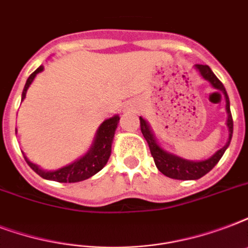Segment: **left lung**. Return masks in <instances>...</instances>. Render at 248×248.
Segmentation results:
<instances>
[{
  "mask_svg": "<svg viewBox=\"0 0 248 248\" xmlns=\"http://www.w3.org/2000/svg\"><path fill=\"white\" fill-rule=\"evenodd\" d=\"M196 68L200 71L201 76L204 79H207L208 82L211 83L215 89L220 90L225 96V101H227V113H228V121L227 124L229 127V140L228 143L224 145L220 151H217L215 155H212L211 158L204 159V161H200V162H194V161H186L176 155H170L167 152L162 151L159 145L155 141V136L152 134L151 128L148 126L145 121L140 117V130L143 132V136L147 140L149 149H151L152 157L155 159V163L157 166V169L166 175V176L171 177V179H177V180H197L200 177L204 176L206 173L210 172L216 163L219 162L220 158L223 157L224 152L227 151V148L229 147L232 140V135H233V118H232L231 107H229V97L225 91V87L220 79L214 75V72L210 69L208 65H202V64H197Z\"/></svg>",
  "mask_w": 248,
  "mask_h": 248,
  "instance_id": "8db88e82",
  "label": "left lung"
}]
</instances>
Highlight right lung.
<instances>
[{
  "instance_id": "add662e5",
  "label": "right lung",
  "mask_w": 248,
  "mask_h": 248,
  "mask_svg": "<svg viewBox=\"0 0 248 248\" xmlns=\"http://www.w3.org/2000/svg\"><path fill=\"white\" fill-rule=\"evenodd\" d=\"M42 69H44V67L41 65L40 68H37L36 71L29 76L24 86V90H23V93H21V100H24L29 85L32 83L37 73H40ZM118 121H120L118 116H114L112 118H109V120L104 121L99 127V130H97L96 138H95L93 148L90 149L89 153L83 155L82 158L77 159L76 162L71 163V165L64 166V167L55 170V171H44L37 165L28 161L27 157H24L25 161L34 172L38 173L44 179H47V180L59 181V183H77V181L86 180V179H89L96 172H99L108 162L109 157H110V151H112V141L113 138H114V132H116Z\"/></svg>"
}]
</instances>
